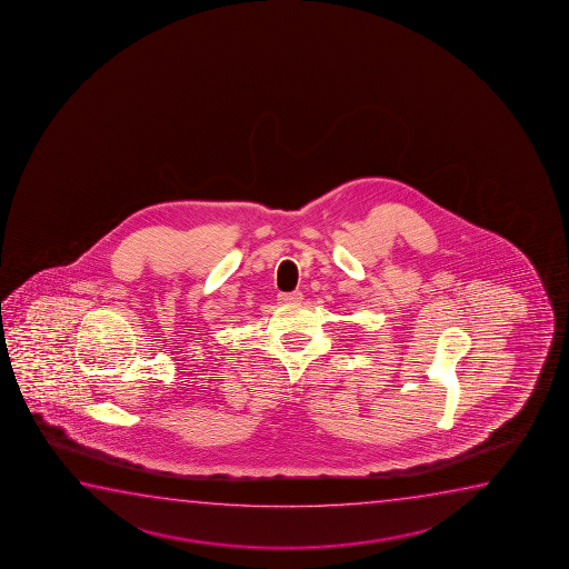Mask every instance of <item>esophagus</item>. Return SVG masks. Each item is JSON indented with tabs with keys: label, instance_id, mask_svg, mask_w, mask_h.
<instances>
[{
	"label": "esophagus",
	"instance_id": "esophagus-1",
	"mask_svg": "<svg viewBox=\"0 0 569 569\" xmlns=\"http://www.w3.org/2000/svg\"><path fill=\"white\" fill-rule=\"evenodd\" d=\"M278 299H280V303L286 305L301 303V301H303V293H301V291H291V293H280V296H278Z\"/></svg>",
	"mask_w": 569,
	"mask_h": 569
}]
</instances>
